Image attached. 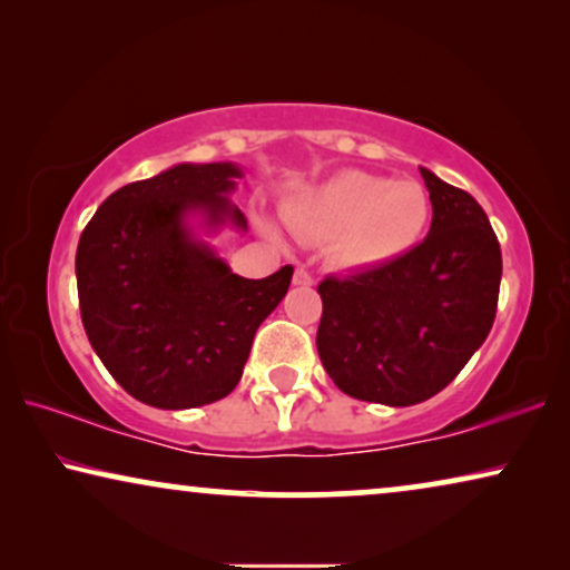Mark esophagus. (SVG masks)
I'll return each mask as SVG.
<instances>
[{"label":"esophagus","instance_id":"1","mask_svg":"<svg viewBox=\"0 0 570 570\" xmlns=\"http://www.w3.org/2000/svg\"><path fill=\"white\" fill-rule=\"evenodd\" d=\"M293 283H295V285H311V283H314V275H311V272H308L306 267H298V269H295Z\"/></svg>","mask_w":570,"mask_h":570}]
</instances>
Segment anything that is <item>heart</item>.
Segmentation results:
<instances>
[{
    "mask_svg": "<svg viewBox=\"0 0 570 570\" xmlns=\"http://www.w3.org/2000/svg\"><path fill=\"white\" fill-rule=\"evenodd\" d=\"M283 220L303 240H330L340 267L379 269L423 240L431 199L415 181L340 170L285 202Z\"/></svg>",
    "mask_w": 570,
    "mask_h": 570,
    "instance_id": "heart-1",
    "label": "heart"
}]
</instances>
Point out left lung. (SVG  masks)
Listing matches in <instances>:
<instances>
[{
  "label": "left lung",
  "instance_id": "1",
  "mask_svg": "<svg viewBox=\"0 0 570 570\" xmlns=\"http://www.w3.org/2000/svg\"><path fill=\"white\" fill-rule=\"evenodd\" d=\"M433 223L386 267L318 285L316 347L347 396L410 407L449 386L485 342L501 291V246L472 194L420 168Z\"/></svg>",
  "mask_w": 570,
  "mask_h": 570
}]
</instances>
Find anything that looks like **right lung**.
Listing matches in <instances>:
<instances>
[{
    "instance_id": "1",
    "label": "right lung",
    "mask_w": 570,
    "mask_h": 570,
    "mask_svg": "<svg viewBox=\"0 0 570 570\" xmlns=\"http://www.w3.org/2000/svg\"><path fill=\"white\" fill-rule=\"evenodd\" d=\"M236 163H178L121 186L77 244V295L96 355L124 392L158 410L228 396L254 334L291 287L287 264L264 279L233 272L194 230L246 217L228 199Z\"/></svg>"
}]
</instances>
